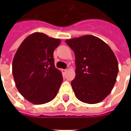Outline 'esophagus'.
Here are the masks:
<instances>
[{"instance_id":"obj_1","label":"esophagus","mask_w":131,"mask_h":131,"mask_svg":"<svg viewBox=\"0 0 131 131\" xmlns=\"http://www.w3.org/2000/svg\"><path fill=\"white\" fill-rule=\"evenodd\" d=\"M67 69H62V71L63 74H65L66 72H67Z\"/></svg>"}]
</instances>
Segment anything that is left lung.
Wrapping results in <instances>:
<instances>
[{"label": "left lung", "mask_w": 131, "mask_h": 131, "mask_svg": "<svg viewBox=\"0 0 131 131\" xmlns=\"http://www.w3.org/2000/svg\"><path fill=\"white\" fill-rule=\"evenodd\" d=\"M75 54L76 77L71 84L78 100L87 104L104 100L116 81L118 64L107 43L93 35L66 40Z\"/></svg>", "instance_id": "obj_1"}]
</instances>
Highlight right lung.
Instances as JSON below:
<instances>
[{"instance_id":"right-lung-1","label":"right lung","mask_w":131,"mask_h":131,"mask_svg":"<svg viewBox=\"0 0 131 131\" xmlns=\"http://www.w3.org/2000/svg\"><path fill=\"white\" fill-rule=\"evenodd\" d=\"M60 43L59 38L33 33L22 41L14 56L12 67L16 87L32 104H46L57 95L63 78L54 67L53 52Z\"/></svg>"}]
</instances>
